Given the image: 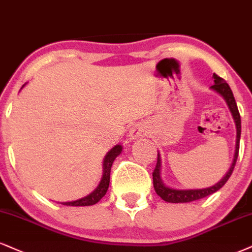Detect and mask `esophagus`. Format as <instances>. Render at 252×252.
I'll use <instances>...</instances> for the list:
<instances>
[{"label": "esophagus", "mask_w": 252, "mask_h": 252, "mask_svg": "<svg viewBox=\"0 0 252 252\" xmlns=\"http://www.w3.org/2000/svg\"><path fill=\"white\" fill-rule=\"evenodd\" d=\"M147 134V127L145 126V124L138 123L132 127L131 131H129V139L131 140H135V139L142 138Z\"/></svg>", "instance_id": "esophagus-1"}]
</instances>
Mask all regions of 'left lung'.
<instances>
[{"label": "left lung", "mask_w": 252, "mask_h": 252, "mask_svg": "<svg viewBox=\"0 0 252 252\" xmlns=\"http://www.w3.org/2000/svg\"><path fill=\"white\" fill-rule=\"evenodd\" d=\"M214 78V85L210 89H213L214 91H216L219 94H221L224 100L228 105L229 110H230L232 118H234L235 125H236V147H235V155L234 160H232V163L229 168L228 172L223 178L220 180L216 185L212 186V187L208 188H202V189H174L170 187H167L164 185L162 179H161V157L160 153H158V162L157 166H155V169L153 172V186L155 191L159 196L162 198L163 201L170 202V203H186V202H192L200 200V198H203L206 196H209V195L216 192L219 189H221L223 186L225 185V182L228 181L230 175L232 174V170L235 168L236 161H237L238 157V151H240V139H241V116L240 112H238L237 104H236V100L234 98V94H232V91L230 86L226 84V82L221 77H219L217 74H213Z\"/></svg>", "instance_id": "left-lung-1"}]
</instances>
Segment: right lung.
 Returning <instances> with one entry per match:
<instances>
[{
	"instance_id": "obj_1",
	"label": "right lung",
	"mask_w": 252,
	"mask_h": 252,
	"mask_svg": "<svg viewBox=\"0 0 252 252\" xmlns=\"http://www.w3.org/2000/svg\"><path fill=\"white\" fill-rule=\"evenodd\" d=\"M24 85H26V84H24ZM23 86H22V88H23ZM121 151H123V146L116 145L113 148H111V150L107 152L106 155H105L104 162H102L101 180L94 190L90 192V194L86 195V196L78 198V200L76 201L61 202V203L64 204V206H72V207H86V206H93V204L98 203V202L105 196V194H106L108 185H110L111 167L112 164H113V161L116 160V158L121 153Z\"/></svg>"
}]
</instances>
